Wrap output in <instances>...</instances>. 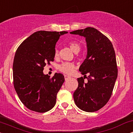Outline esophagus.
<instances>
[{
    "mask_svg": "<svg viewBox=\"0 0 133 133\" xmlns=\"http://www.w3.org/2000/svg\"><path fill=\"white\" fill-rule=\"evenodd\" d=\"M70 76H68V75H64V78H65V80H68V79L69 78Z\"/></svg>",
    "mask_w": 133,
    "mask_h": 133,
    "instance_id": "34e87169",
    "label": "esophagus"
}]
</instances>
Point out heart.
<instances>
[{
	"label": "heart",
	"instance_id": "b5f03b06",
	"mask_svg": "<svg viewBox=\"0 0 133 133\" xmlns=\"http://www.w3.org/2000/svg\"><path fill=\"white\" fill-rule=\"evenodd\" d=\"M70 48L74 52H79L80 51L81 46L77 42H74V41H71L69 43ZM58 56V51L56 50L55 51V56L57 57ZM59 71H61L62 72L66 74H71L73 72L74 69H75V65L72 62H63L58 67Z\"/></svg>",
	"mask_w": 133,
	"mask_h": 133
}]
</instances>
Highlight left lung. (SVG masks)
Segmentation results:
<instances>
[{"label": "left lung", "instance_id": "8db88e82", "mask_svg": "<svg viewBox=\"0 0 133 133\" xmlns=\"http://www.w3.org/2000/svg\"><path fill=\"white\" fill-rule=\"evenodd\" d=\"M86 38V58L79 68L82 74L77 78L78 87L73 97L76 106L86 112L98 111L110 99L117 77V69L113 45L106 36L94 27L71 32Z\"/></svg>", "mask_w": 133, "mask_h": 133}]
</instances>
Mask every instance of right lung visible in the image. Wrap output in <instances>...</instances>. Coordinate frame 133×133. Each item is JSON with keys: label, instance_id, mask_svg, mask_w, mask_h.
<instances>
[{"label": "right lung", "instance_id": "1", "mask_svg": "<svg viewBox=\"0 0 133 133\" xmlns=\"http://www.w3.org/2000/svg\"><path fill=\"white\" fill-rule=\"evenodd\" d=\"M66 31L40 30L30 35L17 49L13 63L14 86L20 100L30 110L45 112L56 103L57 94L64 82L61 73L45 75L44 68L54 61L55 47Z\"/></svg>", "mask_w": 133, "mask_h": 133}]
</instances>
